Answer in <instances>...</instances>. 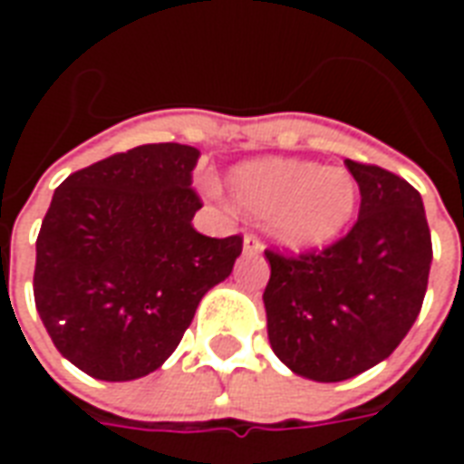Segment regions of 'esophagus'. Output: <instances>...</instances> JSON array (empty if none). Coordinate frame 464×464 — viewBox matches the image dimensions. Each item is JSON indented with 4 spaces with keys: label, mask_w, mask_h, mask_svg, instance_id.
<instances>
[{
    "label": "esophagus",
    "mask_w": 464,
    "mask_h": 464,
    "mask_svg": "<svg viewBox=\"0 0 464 464\" xmlns=\"http://www.w3.org/2000/svg\"><path fill=\"white\" fill-rule=\"evenodd\" d=\"M261 251H263L261 238H258L256 233H246V238H243V253H261Z\"/></svg>",
    "instance_id": "esophagus-1"
}]
</instances>
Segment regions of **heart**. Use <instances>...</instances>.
<instances>
[{
  "label": "heart",
  "mask_w": 464,
  "mask_h": 464,
  "mask_svg": "<svg viewBox=\"0 0 464 464\" xmlns=\"http://www.w3.org/2000/svg\"><path fill=\"white\" fill-rule=\"evenodd\" d=\"M236 203L251 216H268L273 236L291 248L335 241L358 208V183L343 169L295 159H256L228 179Z\"/></svg>",
  "instance_id": "heart-1"
}]
</instances>
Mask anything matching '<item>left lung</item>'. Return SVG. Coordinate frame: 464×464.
Returning a JSON list of instances; mask_svg holds the SVG:
<instances>
[{"mask_svg": "<svg viewBox=\"0 0 464 464\" xmlns=\"http://www.w3.org/2000/svg\"><path fill=\"white\" fill-rule=\"evenodd\" d=\"M345 166L360 188L348 236L301 256L266 251L271 348L318 382L355 378L398 348L422 308L432 263L420 193L372 163Z\"/></svg>", "mask_w": 464, "mask_h": 464, "instance_id": "left-lung-1", "label": "left lung"}]
</instances>
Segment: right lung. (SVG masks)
I'll list each match as a JSON object with an SVG mask.
<instances>
[{
  "label": "right lung",
  "instance_id": "right-lung-1",
  "mask_svg": "<svg viewBox=\"0 0 464 464\" xmlns=\"http://www.w3.org/2000/svg\"><path fill=\"white\" fill-rule=\"evenodd\" d=\"M201 151L143 143L72 173L36 238L34 303L56 350L86 375L123 382L161 368L198 303L226 281L243 238L191 226Z\"/></svg>",
  "mask_w": 464,
  "mask_h": 464
}]
</instances>
